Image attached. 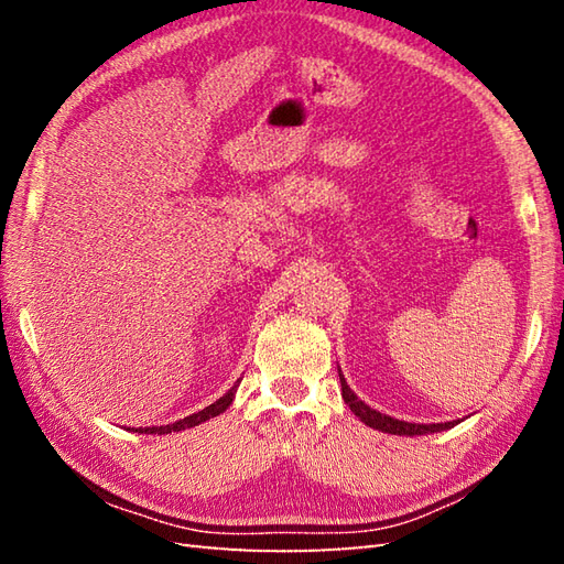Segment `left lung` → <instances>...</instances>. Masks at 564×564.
<instances>
[{"label":"left lung","mask_w":564,"mask_h":564,"mask_svg":"<svg viewBox=\"0 0 564 564\" xmlns=\"http://www.w3.org/2000/svg\"><path fill=\"white\" fill-rule=\"evenodd\" d=\"M339 380H341V398H344V402L349 404V410L370 429L386 431V434H398V436H424V434H434V431H446V429L458 424V422H446V424L400 422V419H392L388 414H380L376 410H370V406L364 400H358L356 394H354V390L346 386V380H344L341 373H339Z\"/></svg>","instance_id":"1"}]
</instances>
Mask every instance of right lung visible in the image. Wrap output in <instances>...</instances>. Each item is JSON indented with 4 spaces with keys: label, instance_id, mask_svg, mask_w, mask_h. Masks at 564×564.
I'll list each match as a JSON object with an SVG mask.
<instances>
[{
    "label": "right lung",
    "instance_id": "1",
    "mask_svg": "<svg viewBox=\"0 0 564 564\" xmlns=\"http://www.w3.org/2000/svg\"><path fill=\"white\" fill-rule=\"evenodd\" d=\"M235 392H237V386H232L230 390H227L220 400H215L213 404H208L206 410H200V412H196V414H188V416H184V419H178V422H174V424H166V426H145V429H135L138 434H158V436H162V434H172V431H184V429H191V426H198V424H203V422H208V419H213V416H218V414H223L227 406L232 404V400H235Z\"/></svg>",
    "mask_w": 564,
    "mask_h": 564
}]
</instances>
